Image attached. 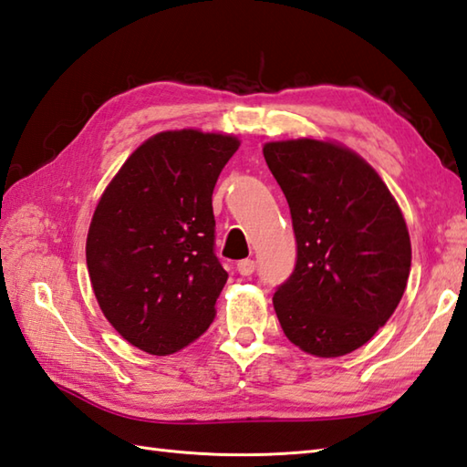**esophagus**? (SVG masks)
Listing matches in <instances>:
<instances>
[{"label":"esophagus","mask_w":467,"mask_h":467,"mask_svg":"<svg viewBox=\"0 0 467 467\" xmlns=\"http://www.w3.org/2000/svg\"><path fill=\"white\" fill-rule=\"evenodd\" d=\"M256 269V263L253 259H244V261H239L236 263V271H239L243 276H249L253 275Z\"/></svg>","instance_id":"obj_1"}]
</instances>
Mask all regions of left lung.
<instances>
[{
  "label": "left lung",
  "mask_w": 467,
  "mask_h": 467,
  "mask_svg": "<svg viewBox=\"0 0 467 467\" xmlns=\"http://www.w3.org/2000/svg\"><path fill=\"white\" fill-rule=\"evenodd\" d=\"M265 161L289 202L296 263L273 296L305 353L359 349L398 309L411 269L405 218L359 154L333 142H269Z\"/></svg>",
  "instance_id": "8db88e82"
}]
</instances>
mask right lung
Masks as SVG:
<instances>
[{"mask_svg":"<svg viewBox=\"0 0 467 467\" xmlns=\"http://www.w3.org/2000/svg\"><path fill=\"white\" fill-rule=\"evenodd\" d=\"M239 138L161 132L108 184L86 241L104 317L128 343L171 355L198 339L228 279L214 254L213 191Z\"/></svg>","mask_w":467,"mask_h":467,"instance_id":"add662e5","label":"right lung"}]
</instances>
